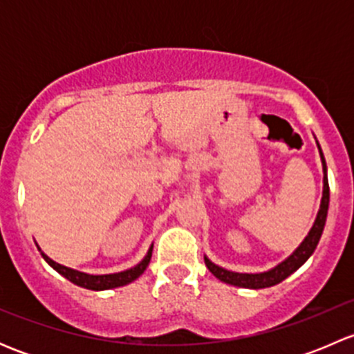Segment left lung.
I'll return each mask as SVG.
<instances>
[{
	"label": "left lung",
	"instance_id": "left-lung-1",
	"mask_svg": "<svg viewBox=\"0 0 354 354\" xmlns=\"http://www.w3.org/2000/svg\"><path fill=\"white\" fill-rule=\"evenodd\" d=\"M317 147H319L320 160H322V169H324V192H322V200H320V209L317 212L315 221H313V226L310 227L308 234L305 236V240L296 246L295 252L291 255L286 257L283 262L277 263L276 267L269 270H263V272H233V270H227L224 267H219L217 263H214L212 260L207 255H203L205 260V266L214 276L219 281L226 284H233L238 288H248V289H262V288H270L279 284L281 281H284L286 277L291 276L295 270H298L306 260L312 257V253L315 252L317 245H319L320 236H322L324 226H326L327 219V210H329V180H327V164L326 157H324L322 149H320L319 142H317Z\"/></svg>",
	"mask_w": 354,
	"mask_h": 354
}]
</instances>
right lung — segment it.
<instances>
[{
	"instance_id": "right-lung-1",
	"label": "right lung",
	"mask_w": 354,
	"mask_h": 354,
	"mask_svg": "<svg viewBox=\"0 0 354 354\" xmlns=\"http://www.w3.org/2000/svg\"><path fill=\"white\" fill-rule=\"evenodd\" d=\"M152 248H154V245H151V248L147 250V253H145L144 259H142L137 266L130 267V269L121 270V272H114V274H99V276H94V274L80 272V270H75V269H71V267L62 266V263L55 262V260L49 259V257L46 255V253L42 252L37 245V250L41 252L42 259H44L46 262H48L49 266L56 270V272L62 274L63 277H66L70 283L77 284V286L85 288V289H92V291H106V289L127 286V284L133 283V281L138 279V277L144 274V270L147 269L149 262H151V257H152Z\"/></svg>"
}]
</instances>
